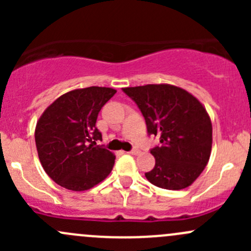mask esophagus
Instances as JSON below:
<instances>
[{
    "label": "esophagus",
    "mask_w": 251,
    "mask_h": 251,
    "mask_svg": "<svg viewBox=\"0 0 251 251\" xmlns=\"http://www.w3.org/2000/svg\"><path fill=\"white\" fill-rule=\"evenodd\" d=\"M140 153H141V151L137 148H135V149H132L131 151H128V154H132V155H138Z\"/></svg>",
    "instance_id": "1"
}]
</instances>
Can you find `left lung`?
Instances as JSON below:
<instances>
[{
	"mask_svg": "<svg viewBox=\"0 0 251 251\" xmlns=\"http://www.w3.org/2000/svg\"><path fill=\"white\" fill-rule=\"evenodd\" d=\"M143 114L149 135L160 146L151 151L155 166L146 173L151 184L170 191L187 188L203 173L212 146L206 109L192 93L169 83L123 88Z\"/></svg>",
	"mask_w": 251,
	"mask_h": 251,
	"instance_id": "1",
	"label": "left lung"
}]
</instances>
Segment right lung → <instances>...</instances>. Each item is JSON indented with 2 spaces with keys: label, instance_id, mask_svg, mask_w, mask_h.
<instances>
[{
  "label": "right lung",
  "instance_id": "right-lung-1",
  "mask_svg": "<svg viewBox=\"0 0 251 251\" xmlns=\"http://www.w3.org/2000/svg\"><path fill=\"white\" fill-rule=\"evenodd\" d=\"M115 93L114 88L98 86L69 91L40 116L35 128L37 154L57 184L70 191H87L111 173L115 155L96 146L102 140L96 121Z\"/></svg>",
  "mask_w": 251,
  "mask_h": 251
}]
</instances>
